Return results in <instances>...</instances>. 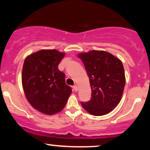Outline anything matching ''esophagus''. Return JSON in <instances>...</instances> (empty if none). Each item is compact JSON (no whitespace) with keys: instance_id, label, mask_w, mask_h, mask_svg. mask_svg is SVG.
<instances>
[{"instance_id":"34e87169","label":"esophagus","mask_w":150,"mask_h":150,"mask_svg":"<svg viewBox=\"0 0 150 150\" xmlns=\"http://www.w3.org/2000/svg\"><path fill=\"white\" fill-rule=\"evenodd\" d=\"M73 89H74V90L75 91V92H77V91L78 90V86H77V85H75L73 86Z\"/></svg>"}]
</instances>
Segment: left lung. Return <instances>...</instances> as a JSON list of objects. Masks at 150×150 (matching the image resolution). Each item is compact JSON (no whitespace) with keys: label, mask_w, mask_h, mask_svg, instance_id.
<instances>
[{"label":"left lung","mask_w":150,"mask_h":150,"mask_svg":"<svg viewBox=\"0 0 150 150\" xmlns=\"http://www.w3.org/2000/svg\"><path fill=\"white\" fill-rule=\"evenodd\" d=\"M89 79L92 97L81 102L82 107L93 116L110 113L120 102L125 84L123 63L118 58L104 51L93 50L79 53Z\"/></svg>","instance_id":"obj_1"}]
</instances>
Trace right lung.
I'll return each instance as SVG.
<instances>
[{
    "mask_svg": "<svg viewBox=\"0 0 150 150\" xmlns=\"http://www.w3.org/2000/svg\"><path fill=\"white\" fill-rule=\"evenodd\" d=\"M64 56L56 49L40 50L24 62L22 83L26 98L32 107L44 114L61 111L72 92L65 84V74L58 68Z\"/></svg>",
    "mask_w": 150,
    "mask_h": 150,
    "instance_id": "add662e5",
    "label": "right lung"
}]
</instances>
